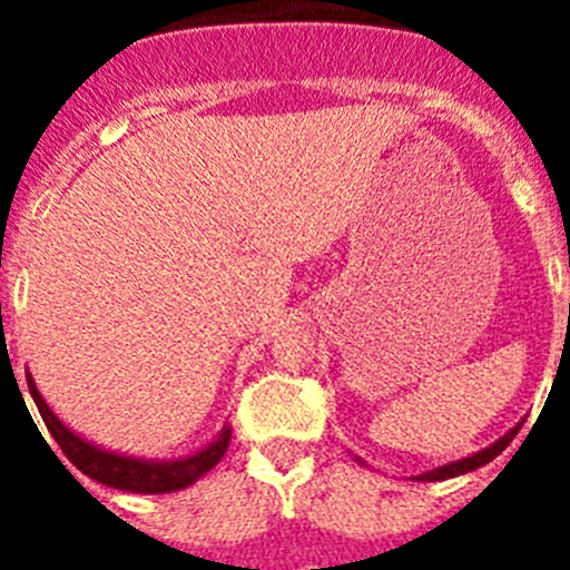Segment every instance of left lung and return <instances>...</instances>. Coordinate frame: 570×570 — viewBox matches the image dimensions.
<instances>
[{
  "label": "left lung",
  "instance_id": "obj_1",
  "mask_svg": "<svg viewBox=\"0 0 570 570\" xmlns=\"http://www.w3.org/2000/svg\"><path fill=\"white\" fill-rule=\"evenodd\" d=\"M517 431H520V428H513V431H508V434L502 436V440H497V442H493L491 448H485V451H480V454L468 456V460L451 462V465H442V468H436V471H428V473H422L420 480H425V482L448 480V476H460V473H468V471H473V468L485 465V462H491L493 456H500L502 451H505V448H508V442H511L513 436H517Z\"/></svg>",
  "mask_w": 570,
  "mask_h": 570
}]
</instances>
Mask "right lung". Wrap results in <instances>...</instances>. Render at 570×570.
<instances>
[{
	"instance_id": "obj_1",
	"label": "right lung",
	"mask_w": 570,
	"mask_h": 570,
	"mask_svg": "<svg viewBox=\"0 0 570 570\" xmlns=\"http://www.w3.org/2000/svg\"><path fill=\"white\" fill-rule=\"evenodd\" d=\"M30 396L37 402L39 414H42L45 428L50 431V436L57 440V445L62 448V454L68 456L85 476L102 482V485L119 488V491H134V493H168L179 491V488L194 485L203 473H208L216 462L223 460L225 451H228L230 442V428H225L219 440L210 442L205 451L188 456V460L179 462H145V460H130V456L108 454L102 448H94L90 442L79 440L73 431L59 422V416L45 405V400L39 396L37 385L28 380Z\"/></svg>"
}]
</instances>
